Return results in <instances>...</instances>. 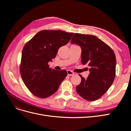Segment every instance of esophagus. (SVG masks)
<instances>
[{"label":"esophagus","mask_w":131,"mask_h":131,"mask_svg":"<svg viewBox=\"0 0 131 131\" xmlns=\"http://www.w3.org/2000/svg\"><path fill=\"white\" fill-rule=\"evenodd\" d=\"M67 73H68V75L70 76L74 75V73L71 70H67Z\"/></svg>","instance_id":"1"}]
</instances>
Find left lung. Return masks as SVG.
Here are the masks:
<instances>
[{
  "label": "left lung",
  "mask_w": 131,
  "mask_h": 131,
  "mask_svg": "<svg viewBox=\"0 0 131 131\" xmlns=\"http://www.w3.org/2000/svg\"><path fill=\"white\" fill-rule=\"evenodd\" d=\"M71 43L81 47L82 63L89 66L90 74L86 79L79 75L81 82L76 86V91L87 101H96L108 90L114 81L116 56L110 47L94 35L75 33Z\"/></svg>",
  "instance_id": "obj_1"
}]
</instances>
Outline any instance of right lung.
Here are the masks:
<instances>
[{
  "label": "right lung",
  "mask_w": 131,
  "mask_h": 131,
  "mask_svg": "<svg viewBox=\"0 0 131 131\" xmlns=\"http://www.w3.org/2000/svg\"><path fill=\"white\" fill-rule=\"evenodd\" d=\"M74 33L60 30H43L24 47L20 71L28 89L41 98L53 95L67 76L66 70H55L48 62L54 59L61 47L67 45Z\"/></svg>",
  "instance_id": "1"
}]
</instances>
